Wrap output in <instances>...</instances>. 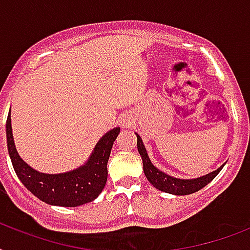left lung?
I'll use <instances>...</instances> for the list:
<instances>
[{"mask_svg": "<svg viewBox=\"0 0 250 250\" xmlns=\"http://www.w3.org/2000/svg\"><path fill=\"white\" fill-rule=\"evenodd\" d=\"M137 136V149H139V153H140L141 158H143V165H144V174L146 176L149 182L152 183L153 186L156 187L157 189L162 190V192H166V193H172V194H179V196H183V194H190L197 192L201 188H204L205 186H208L211 180H213L219 171L223 168V166L219 167L218 170L210 172V174L205 175V176H201V178L197 179H176L172 178L170 175L165 174L162 171H160L157 167L153 166V164L150 162L148 157V153H146V149H145L144 144H143V140L139 135Z\"/></svg>", "mask_w": 250, "mask_h": 250, "instance_id": "left-lung-1", "label": "left lung"}]
</instances>
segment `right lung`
<instances>
[{
  "instance_id": "right-lung-1",
  "label": "right lung",
  "mask_w": 250,
  "mask_h": 250,
  "mask_svg": "<svg viewBox=\"0 0 250 250\" xmlns=\"http://www.w3.org/2000/svg\"><path fill=\"white\" fill-rule=\"evenodd\" d=\"M121 128L111 129L97 143L84 166L64 174H42L33 170L18 154L11 132L10 114L6 121L7 149L15 174L27 189L49 205L74 206L93 201L101 193L107 180V161Z\"/></svg>"
}]
</instances>
